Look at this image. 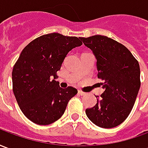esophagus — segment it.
Instances as JSON below:
<instances>
[{"mask_svg": "<svg viewBox=\"0 0 148 148\" xmlns=\"http://www.w3.org/2000/svg\"><path fill=\"white\" fill-rule=\"evenodd\" d=\"M78 94H79V95H81V96H85L86 93H84V92H82V91H81V90H78Z\"/></svg>", "mask_w": 148, "mask_h": 148, "instance_id": "obj_1", "label": "esophagus"}]
</instances>
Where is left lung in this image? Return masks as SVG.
<instances>
[{
	"mask_svg": "<svg viewBox=\"0 0 148 148\" xmlns=\"http://www.w3.org/2000/svg\"><path fill=\"white\" fill-rule=\"evenodd\" d=\"M80 39L96 57L97 77L103 81L105 90L101 97L96 96V105L86 109V116L98 127H116L130 114L136 99L139 62L126 47L111 38L97 35Z\"/></svg>",
	"mask_w": 148,
	"mask_h": 148,
	"instance_id": "1",
	"label": "left lung"
}]
</instances>
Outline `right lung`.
<instances>
[{
    "mask_svg": "<svg viewBox=\"0 0 148 148\" xmlns=\"http://www.w3.org/2000/svg\"><path fill=\"white\" fill-rule=\"evenodd\" d=\"M82 44L80 38L50 33L34 39L23 49L12 73V90L28 120L48 125L63 115L77 90L72 86L62 89L55 79L68 52Z\"/></svg>",
    "mask_w": 148,
    "mask_h": 148,
    "instance_id": "obj_1",
    "label": "right lung"
}]
</instances>
